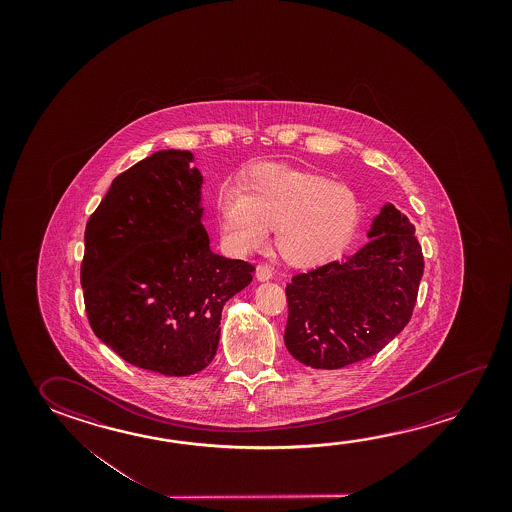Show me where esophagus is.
I'll list each match as a JSON object with an SVG mask.
<instances>
[{
    "label": "esophagus",
    "mask_w": 512,
    "mask_h": 512,
    "mask_svg": "<svg viewBox=\"0 0 512 512\" xmlns=\"http://www.w3.org/2000/svg\"><path fill=\"white\" fill-rule=\"evenodd\" d=\"M255 277H257V280H260V282H266L269 278H273V271H271L268 264H259L257 271H255Z\"/></svg>",
    "instance_id": "34e87169"
}]
</instances>
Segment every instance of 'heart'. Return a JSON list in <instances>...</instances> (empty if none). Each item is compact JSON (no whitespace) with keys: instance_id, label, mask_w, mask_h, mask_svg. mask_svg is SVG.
Returning <instances> with one entry per match:
<instances>
[{"instance_id":"b5f03b06","label":"heart","mask_w":512,"mask_h":512,"mask_svg":"<svg viewBox=\"0 0 512 512\" xmlns=\"http://www.w3.org/2000/svg\"><path fill=\"white\" fill-rule=\"evenodd\" d=\"M218 212L228 243L248 252L275 228L278 255L294 268H316L350 243L361 216L352 187L327 176L262 164L219 193Z\"/></svg>"}]
</instances>
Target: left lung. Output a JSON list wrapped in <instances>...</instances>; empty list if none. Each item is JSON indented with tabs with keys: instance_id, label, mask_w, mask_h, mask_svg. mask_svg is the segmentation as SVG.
Wrapping results in <instances>:
<instances>
[{
	"instance_id": "1",
	"label": "left lung",
	"mask_w": 512,
	"mask_h": 512,
	"mask_svg": "<svg viewBox=\"0 0 512 512\" xmlns=\"http://www.w3.org/2000/svg\"><path fill=\"white\" fill-rule=\"evenodd\" d=\"M369 237L359 252L285 285V346L305 366L339 369L364 361L411 321L425 268L414 227L387 203Z\"/></svg>"
}]
</instances>
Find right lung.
Wrapping results in <instances>:
<instances>
[{"label": "right lung", "instance_id": "1", "mask_svg": "<svg viewBox=\"0 0 512 512\" xmlns=\"http://www.w3.org/2000/svg\"><path fill=\"white\" fill-rule=\"evenodd\" d=\"M191 160L157 151L116 176L87 221L80 268L94 334L128 364L168 377L209 366L223 305L255 269L210 252Z\"/></svg>", "mask_w": 512, "mask_h": 512}]
</instances>
